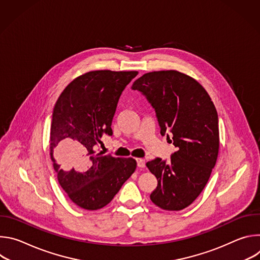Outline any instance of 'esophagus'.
<instances>
[{"instance_id": "1", "label": "esophagus", "mask_w": 260, "mask_h": 260, "mask_svg": "<svg viewBox=\"0 0 260 260\" xmlns=\"http://www.w3.org/2000/svg\"><path fill=\"white\" fill-rule=\"evenodd\" d=\"M137 165L139 168H144L145 167V160L142 158H137Z\"/></svg>"}]
</instances>
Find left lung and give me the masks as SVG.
<instances>
[{"instance_id":"obj_1","label":"left lung","mask_w":260,"mask_h":260,"mask_svg":"<svg viewBox=\"0 0 260 260\" xmlns=\"http://www.w3.org/2000/svg\"><path fill=\"white\" fill-rule=\"evenodd\" d=\"M132 89L140 91L152 106L161 136H170L177 151L146 166L158 184L150 194L157 207L180 211L201 194L215 167L219 150L216 108L205 88L178 71L144 74Z\"/></svg>"}]
</instances>
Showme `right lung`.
I'll return each instance as SVG.
<instances>
[{
    "mask_svg": "<svg viewBox=\"0 0 260 260\" xmlns=\"http://www.w3.org/2000/svg\"><path fill=\"white\" fill-rule=\"evenodd\" d=\"M138 72H88L73 80L53 108L50 157L58 183L70 200L99 210L113 200L137 161L95 151L111 128L118 100Z\"/></svg>",
    "mask_w": 260,
    "mask_h": 260,
    "instance_id": "1",
    "label": "right lung"
}]
</instances>
